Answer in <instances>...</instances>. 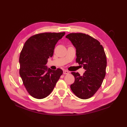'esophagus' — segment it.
Here are the masks:
<instances>
[{"label":"esophagus","mask_w":127,"mask_h":127,"mask_svg":"<svg viewBox=\"0 0 127 127\" xmlns=\"http://www.w3.org/2000/svg\"><path fill=\"white\" fill-rule=\"evenodd\" d=\"M69 71H67V70L63 71V74H64V75L69 74Z\"/></svg>","instance_id":"1"}]
</instances>
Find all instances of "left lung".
<instances>
[{
    "label": "left lung",
    "instance_id": "1",
    "mask_svg": "<svg viewBox=\"0 0 127 127\" xmlns=\"http://www.w3.org/2000/svg\"><path fill=\"white\" fill-rule=\"evenodd\" d=\"M65 37L76 48V62L86 70L82 76L79 72H71L75 81L70 86L71 90L78 98H90L100 87L106 74L107 62L104 48L88 34L70 33Z\"/></svg>",
    "mask_w": 127,
    "mask_h": 127
}]
</instances>
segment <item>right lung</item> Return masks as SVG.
Masks as SVG:
<instances>
[{
  "instance_id": "1",
  "label": "right lung",
  "mask_w": 127,
  "mask_h": 127,
  "mask_svg": "<svg viewBox=\"0 0 127 127\" xmlns=\"http://www.w3.org/2000/svg\"><path fill=\"white\" fill-rule=\"evenodd\" d=\"M65 33L37 34L29 37L23 46L19 58L20 75L27 91L35 98L47 97L63 74L62 69L52 70L45 65L48 58L52 57L57 42Z\"/></svg>"
}]
</instances>
